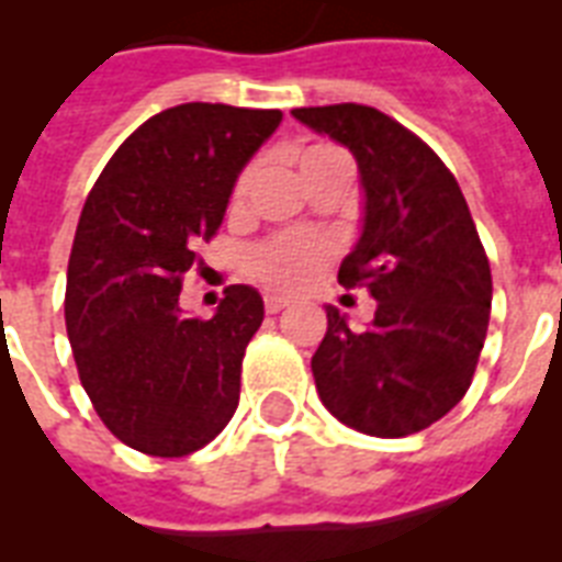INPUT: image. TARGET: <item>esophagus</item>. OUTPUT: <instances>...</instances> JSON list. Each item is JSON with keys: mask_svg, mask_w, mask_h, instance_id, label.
I'll list each match as a JSON object with an SVG mask.
<instances>
[{"mask_svg": "<svg viewBox=\"0 0 562 562\" xmlns=\"http://www.w3.org/2000/svg\"><path fill=\"white\" fill-rule=\"evenodd\" d=\"M285 306H289V300L280 297V294H265V312H268V315H277V312H282Z\"/></svg>", "mask_w": 562, "mask_h": 562, "instance_id": "1", "label": "esophagus"}]
</instances>
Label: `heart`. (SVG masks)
Masks as SVG:
<instances>
[{"instance_id":"obj_1","label":"heart","mask_w":562,"mask_h":562,"mask_svg":"<svg viewBox=\"0 0 562 562\" xmlns=\"http://www.w3.org/2000/svg\"><path fill=\"white\" fill-rule=\"evenodd\" d=\"M333 154L341 151L333 148V145H308V148L300 151V169L308 166V162L333 157ZM247 187H250V171L241 175V180L236 183V198H241L247 192ZM324 259L326 245L321 238L289 233V236L271 238V241L256 247L254 254H250V262H247V271L254 273L259 282H265L268 289L297 291L315 277Z\"/></svg>"}]
</instances>
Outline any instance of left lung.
I'll return each mask as SVG.
<instances>
[{"mask_svg": "<svg viewBox=\"0 0 562 562\" xmlns=\"http://www.w3.org/2000/svg\"><path fill=\"white\" fill-rule=\"evenodd\" d=\"M291 116L359 162L361 233L338 282L375 300L364 329L326 306L329 326L312 356L321 402L364 435L423 431L463 400L487 338L493 280L470 206L440 157L375 108Z\"/></svg>", "mask_w": 562, "mask_h": 562, "instance_id": "obj_1", "label": "left lung"}]
</instances>
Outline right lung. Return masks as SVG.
Listing matches in <instances>:
<instances>
[{
	"mask_svg": "<svg viewBox=\"0 0 562 562\" xmlns=\"http://www.w3.org/2000/svg\"><path fill=\"white\" fill-rule=\"evenodd\" d=\"M280 110L189 101L139 125L83 203L66 273V333L101 423L136 452L183 458L227 426L262 294L229 285L183 315L194 247L218 233L238 175Z\"/></svg>",
	"mask_w": 562,
	"mask_h": 562,
	"instance_id": "add662e5",
	"label": "right lung"
}]
</instances>
